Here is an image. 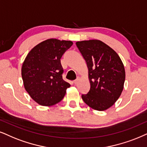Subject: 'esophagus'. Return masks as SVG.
I'll return each mask as SVG.
<instances>
[{
    "mask_svg": "<svg viewBox=\"0 0 147 147\" xmlns=\"http://www.w3.org/2000/svg\"><path fill=\"white\" fill-rule=\"evenodd\" d=\"M79 78H77V79H76V80H75V81H74V83H75V84L76 85V84H77V83H79Z\"/></svg>",
    "mask_w": 147,
    "mask_h": 147,
    "instance_id": "esophagus-1",
    "label": "esophagus"
}]
</instances>
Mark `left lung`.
<instances>
[{"label":"left lung","mask_w":147,"mask_h":147,"mask_svg":"<svg viewBox=\"0 0 147 147\" xmlns=\"http://www.w3.org/2000/svg\"><path fill=\"white\" fill-rule=\"evenodd\" d=\"M76 45L87 63L91 86L82 99L94 110H107L123 90L125 72L123 62L115 50L100 40L77 41Z\"/></svg>","instance_id":"left-lung-1"}]
</instances>
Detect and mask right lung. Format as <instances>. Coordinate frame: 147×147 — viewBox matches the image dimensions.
Listing matches in <instances>:
<instances>
[{"mask_svg": "<svg viewBox=\"0 0 147 147\" xmlns=\"http://www.w3.org/2000/svg\"><path fill=\"white\" fill-rule=\"evenodd\" d=\"M72 44L71 40L49 38L36 45L26 57L22 66L24 86L38 105H56L70 87L62 79L60 59Z\"/></svg>", "mask_w": 147, "mask_h": 147, "instance_id": "1", "label": "right lung"}]
</instances>
